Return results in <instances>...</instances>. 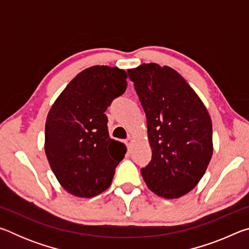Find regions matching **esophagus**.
I'll return each mask as SVG.
<instances>
[{"mask_svg":"<svg viewBox=\"0 0 249 249\" xmlns=\"http://www.w3.org/2000/svg\"><path fill=\"white\" fill-rule=\"evenodd\" d=\"M124 142H125V145L127 146V148L130 149V146H132V144H133V138L130 137V136H128L127 138H126Z\"/></svg>","mask_w":249,"mask_h":249,"instance_id":"1","label":"esophagus"}]
</instances>
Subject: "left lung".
Returning a JSON list of instances; mask_svg holds the SVG:
<instances>
[{"instance_id": "obj_1", "label": "left lung", "mask_w": 249, "mask_h": 249, "mask_svg": "<svg viewBox=\"0 0 249 249\" xmlns=\"http://www.w3.org/2000/svg\"><path fill=\"white\" fill-rule=\"evenodd\" d=\"M144 108L151 160L141 172L166 199L190 192L213 154L212 122L199 96L170 67L142 64L127 71Z\"/></svg>"}]
</instances>
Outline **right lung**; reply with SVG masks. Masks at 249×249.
Segmentation results:
<instances>
[{"instance_id": "right-lung-1", "label": "right lung", "mask_w": 249, "mask_h": 249, "mask_svg": "<svg viewBox=\"0 0 249 249\" xmlns=\"http://www.w3.org/2000/svg\"><path fill=\"white\" fill-rule=\"evenodd\" d=\"M127 74L107 66L80 72L50 108L45 127V153L62 188L92 197L111 185L115 168L126 154L108 135L104 114L126 90Z\"/></svg>"}]
</instances>
